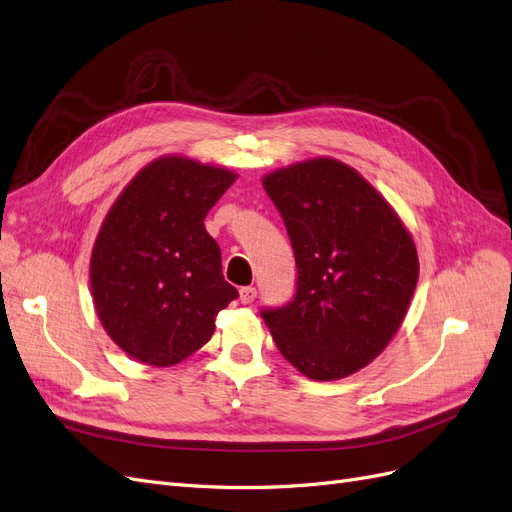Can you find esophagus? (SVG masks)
Returning <instances> with one entry per match:
<instances>
[{
  "label": "esophagus",
  "instance_id": "34e87169",
  "mask_svg": "<svg viewBox=\"0 0 512 512\" xmlns=\"http://www.w3.org/2000/svg\"><path fill=\"white\" fill-rule=\"evenodd\" d=\"M257 300V289L255 287H242L240 289V302L242 304H253Z\"/></svg>",
  "mask_w": 512,
  "mask_h": 512
}]
</instances>
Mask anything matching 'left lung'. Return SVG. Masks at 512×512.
<instances>
[{
    "label": "left lung",
    "instance_id": "8db88e82",
    "mask_svg": "<svg viewBox=\"0 0 512 512\" xmlns=\"http://www.w3.org/2000/svg\"><path fill=\"white\" fill-rule=\"evenodd\" d=\"M298 266L291 304L263 310L278 351L312 381H338L385 351L419 280L400 214L355 168L315 157L261 178Z\"/></svg>",
    "mask_w": 512,
    "mask_h": 512
}]
</instances>
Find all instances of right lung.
I'll list each match as a JSON object with an SVG mask.
<instances>
[{
  "label": "right lung",
  "mask_w": 512,
  "mask_h": 512,
  "mask_svg": "<svg viewBox=\"0 0 512 512\" xmlns=\"http://www.w3.org/2000/svg\"><path fill=\"white\" fill-rule=\"evenodd\" d=\"M236 172L185 155L157 157L129 180L97 232L89 280L106 334L131 359L170 368L214 334L238 298L204 219Z\"/></svg>",
  "instance_id": "obj_1"
}]
</instances>
